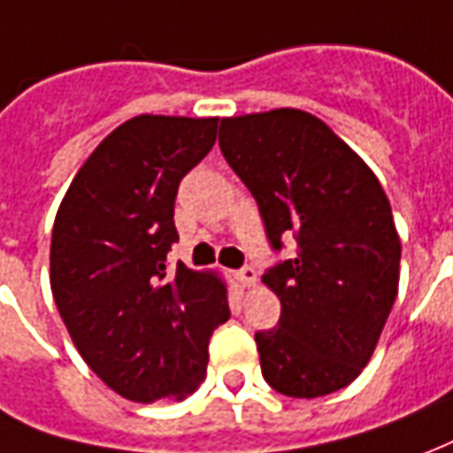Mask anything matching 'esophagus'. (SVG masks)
I'll use <instances>...</instances> for the list:
<instances>
[{
    "instance_id": "obj_1",
    "label": "esophagus",
    "mask_w": 453,
    "mask_h": 453,
    "mask_svg": "<svg viewBox=\"0 0 453 453\" xmlns=\"http://www.w3.org/2000/svg\"><path fill=\"white\" fill-rule=\"evenodd\" d=\"M237 281L242 284V287H255L257 284V272H255V267H242V270H237Z\"/></svg>"
}]
</instances>
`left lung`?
<instances>
[{
  "mask_svg": "<svg viewBox=\"0 0 453 453\" xmlns=\"http://www.w3.org/2000/svg\"><path fill=\"white\" fill-rule=\"evenodd\" d=\"M220 151L257 201L272 250L296 255L262 281L277 328L257 331L262 375L287 397H321L368 365L400 281V235L378 176L319 117L270 110L220 119Z\"/></svg>",
  "mask_w": 453,
  "mask_h": 453,
  "instance_id": "8db88e82",
  "label": "left lung"
}]
</instances>
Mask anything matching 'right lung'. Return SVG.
I'll list each match as a JSON object with an SVG mask.
<instances>
[{"mask_svg": "<svg viewBox=\"0 0 453 453\" xmlns=\"http://www.w3.org/2000/svg\"><path fill=\"white\" fill-rule=\"evenodd\" d=\"M216 129V117H132L97 144L56 213L58 314L90 370L132 403L198 390L208 341L230 319L216 272L166 267L179 183L213 150Z\"/></svg>", "mask_w": 453, "mask_h": 453, "instance_id": "1", "label": "right lung"}]
</instances>
